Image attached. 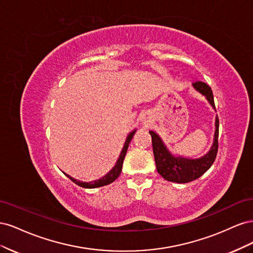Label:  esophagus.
I'll return each mask as SVG.
<instances>
[{
	"instance_id": "obj_1",
	"label": "esophagus",
	"mask_w": 253,
	"mask_h": 253,
	"mask_svg": "<svg viewBox=\"0 0 253 253\" xmlns=\"http://www.w3.org/2000/svg\"><path fill=\"white\" fill-rule=\"evenodd\" d=\"M141 121H142V124H143L144 126L150 125L151 122H152V116H151V114L148 113V112H144V113L141 115Z\"/></svg>"
}]
</instances>
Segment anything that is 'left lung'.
<instances>
[{
    "mask_svg": "<svg viewBox=\"0 0 253 253\" xmlns=\"http://www.w3.org/2000/svg\"><path fill=\"white\" fill-rule=\"evenodd\" d=\"M193 87L200 91L202 95L206 97L207 100L211 104L212 108L215 110L214 105V98L211 87L202 81H196L192 83ZM218 117L215 118V133H214V140L210 151L201 158H186L181 156H174L171 152L168 150L162 138L154 132L150 131L152 137L153 153H154L155 164L157 172L163 177L172 182L186 183L197 179L198 177L208 171L210 167L216 158L218 150Z\"/></svg>",
    "mask_w": 253,
    "mask_h": 253,
    "instance_id": "obj_1",
    "label": "left lung"
}]
</instances>
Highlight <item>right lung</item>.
<instances>
[{
  "instance_id": "1",
  "label": "right lung",
  "mask_w": 253,
  "mask_h": 253,
  "mask_svg": "<svg viewBox=\"0 0 253 253\" xmlns=\"http://www.w3.org/2000/svg\"><path fill=\"white\" fill-rule=\"evenodd\" d=\"M136 132V129H134V131H132L131 133H129L126 137V140L125 142V145L124 148H122V151L120 153L119 155V158L117 160L116 165H115V167L113 168V169L108 173L105 174L104 176H102L101 178H99L97 180H94V181H89V182H83V181H80V180H77L73 178L72 176L65 174L68 178L72 179V181H74L76 185H78L82 188H86V189H94V188H99V187H103V186H106V185H110V183H112L115 179H116L118 176L120 175L121 173V170H122V164H124V160H125V157H126V151H127V148H128V144L129 142H131L133 136Z\"/></svg>"
}]
</instances>
